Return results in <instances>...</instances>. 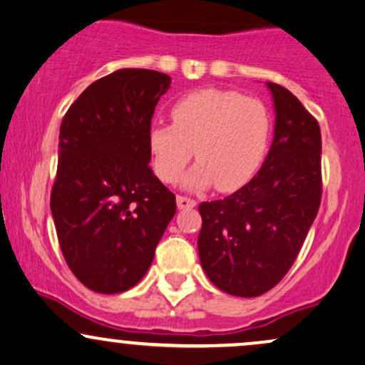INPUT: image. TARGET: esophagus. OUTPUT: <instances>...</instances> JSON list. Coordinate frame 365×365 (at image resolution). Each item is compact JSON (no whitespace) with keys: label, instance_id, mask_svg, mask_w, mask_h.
Masks as SVG:
<instances>
[{"label":"esophagus","instance_id":"esophagus-1","mask_svg":"<svg viewBox=\"0 0 365 365\" xmlns=\"http://www.w3.org/2000/svg\"><path fill=\"white\" fill-rule=\"evenodd\" d=\"M175 201H178L179 210H191L196 206V201L191 200V197H186V196H178L175 197Z\"/></svg>","mask_w":365,"mask_h":365}]
</instances>
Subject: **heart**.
Here are the masks:
<instances>
[{"mask_svg": "<svg viewBox=\"0 0 365 365\" xmlns=\"http://www.w3.org/2000/svg\"><path fill=\"white\" fill-rule=\"evenodd\" d=\"M173 125L148 130V150L157 178L174 182L195 148L196 164L182 178L187 190H240L262 164L271 135L267 106L230 89H197L170 108Z\"/></svg>", "mask_w": 365, "mask_h": 365, "instance_id": "obj_1", "label": "heart"}]
</instances>
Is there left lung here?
<instances>
[{
    "mask_svg": "<svg viewBox=\"0 0 365 365\" xmlns=\"http://www.w3.org/2000/svg\"><path fill=\"white\" fill-rule=\"evenodd\" d=\"M265 84L276 123L262 168L233 195L200 205L201 265L218 289L242 298L286 276L322 201L320 125L291 91Z\"/></svg>",
    "mask_w": 365,
    "mask_h": 365,
    "instance_id": "obj_1",
    "label": "left lung"
}]
</instances>
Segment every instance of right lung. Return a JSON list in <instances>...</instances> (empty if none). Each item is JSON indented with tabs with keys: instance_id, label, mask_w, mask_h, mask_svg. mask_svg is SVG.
I'll list each match as a JSON object with an SVG mask.
<instances>
[{
	"instance_id": "1",
	"label": "right lung",
	"mask_w": 365,
	"mask_h": 365,
	"mask_svg": "<svg viewBox=\"0 0 365 365\" xmlns=\"http://www.w3.org/2000/svg\"><path fill=\"white\" fill-rule=\"evenodd\" d=\"M168 74L120 69L71 105L58 135L51 210L69 269L101 294L137 284L175 215L152 169L148 130Z\"/></svg>"
}]
</instances>
